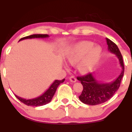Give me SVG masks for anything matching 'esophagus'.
Instances as JSON below:
<instances>
[{
  "instance_id": "34e87169",
  "label": "esophagus",
  "mask_w": 132,
  "mask_h": 132,
  "mask_svg": "<svg viewBox=\"0 0 132 132\" xmlns=\"http://www.w3.org/2000/svg\"><path fill=\"white\" fill-rule=\"evenodd\" d=\"M69 80H70L71 82H76V79L75 76H71L70 78H69Z\"/></svg>"
}]
</instances>
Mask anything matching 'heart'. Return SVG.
Returning <instances> with one entry per match:
<instances>
[{
    "label": "heart",
    "instance_id": "heart-1",
    "mask_svg": "<svg viewBox=\"0 0 132 132\" xmlns=\"http://www.w3.org/2000/svg\"><path fill=\"white\" fill-rule=\"evenodd\" d=\"M93 46V43L89 42L77 44L66 53V60L71 64H75L79 61V71L82 72H89L98 63L102 53L101 47Z\"/></svg>",
    "mask_w": 132,
    "mask_h": 132
}]
</instances>
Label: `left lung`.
<instances>
[{
	"label": "left lung",
	"instance_id": "8db88e82",
	"mask_svg": "<svg viewBox=\"0 0 132 132\" xmlns=\"http://www.w3.org/2000/svg\"><path fill=\"white\" fill-rule=\"evenodd\" d=\"M108 50L116 54L119 61L122 71L114 81L109 82H101L95 79L94 73H89L84 76L78 77L83 86V90L79 99L82 102L87 105H95L102 104L109 100L117 92L120 86L124 74L123 58L119 48L113 42L106 38Z\"/></svg>",
	"mask_w": 132,
	"mask_h": 132
}]
</instances>
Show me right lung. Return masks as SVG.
I'll list each match as a JSON object with an SVG mask.
<instances>
[{
  "instance_id": "add662e5",
  "label": "right lung",
  "mask_w": 132,
  "mask_h": 132,
  "mask_svg": "<svg viewBox=\"0 0 132 132\" xmlns=\"http://www.w3.org/2000/svg\"><path fill=\"white\" fill-rule=\"evenodd\" d=\"M49 37L48 35H43V34H35V35H31L27 36V37H23L22 38H21L20 41H22L25 39H31V38H48ZM65 79H63V80H55L51 84V85L50 86L49 88L45 91L43 94H42L40 96L37 97L33 98V99H23V98L20 97L18 96L15 94V97L19 100L20 101L25 104L27 105H30V106H42L46 105V104H48L50 102H51V99H52L53 97L55 94L56 90L58 87V86L60 84H61L62 82L64 81Z\"/></svg>"
}]
</instances>
